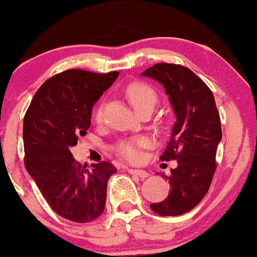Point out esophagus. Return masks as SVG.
Instances as JSON below:
<instances>
[{
	"label": "esophagus",
	"instance_id": "esophagus-1",
	"mask_svg": "<svg viewBox=\"0 0 257 257\" xmlns=\"http://www.w3.org/2000/svg\"><path fill=\"white\" fill-rule=\"evenodd\" d=\"M127 172L130 174H132V175L141 177V179H145V177L149 176V173L145 172V170H143V169H132V168H131V169H128Z\"/></svg>",
	"mask_w": 257,
	"mask_h": 257
}]
</instances>
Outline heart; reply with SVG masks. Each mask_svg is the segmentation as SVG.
<instances>
[{"label":"heart","instance_id":"1","mask_svg":"<svg viewBox=\"0 0 257 257\" xmlns=\"http://www.w3.org/2000/svg\"><path fill=\"white\" fill-rule=\"evenodd\" d=\"M126 95H127L128 100L131 101L132 106L137 112L148 108V107L155 106L157 101V94L150 85L141 83V82H135V83L130 84L126 89ZM94 118L96 121H100L102 119V106L95 110ZM149 145V139L145 137H137V138H130L123 139L116 144L115 150L120 156L126 158L131 162H137L141 160L142 153L141 149L145 148Z\"/></svg>","mask_w":257,"mask_h":257}]
</instances>
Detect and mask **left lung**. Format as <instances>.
I'll return each instance as SVG.
<instances>
[{
    "label": "left lung",
    "mask_w": 257,
    "mask_h": 257,
    "mask_svg": "<svg viewBox=\"0 0 257 257\" xmlns=\"http://www.w3.org/2000/svg\"><path fill=\"white\" fill-rule=\"evenodd\" d=\"M142 75L163 85L176 115L170 141L161 156L166 162L177 161L169 176L162 175L169 181L170 192L150 207L160 216H180L193 210L211 186L221 141L219 113L210 88L188 68L160 63Z\"/></svg>",
    "instance_id": "obj_1"
}]
</instances>
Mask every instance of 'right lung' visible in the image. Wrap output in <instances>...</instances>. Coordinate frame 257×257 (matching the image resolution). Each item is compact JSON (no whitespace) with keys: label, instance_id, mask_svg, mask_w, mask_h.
Returning a JSON list of instances; mask_svg holds the SVG:
<instances>
[{"label":"right lung","instance_id":"add662e5","mask_svg":"<svg viewBox=\"0 0 257 257\" xmlns=\"http://www.w3.org/2000/svg\"><path fill=\"white\" fill-rule=\"evenodd\" d=\"M119 76L71 69L38 89L24 119L25 167L57 214L89 223L104 210L107 182L116 173L109 162L81 166L72 157L90 126L91 109Z\"/></svg>","mask_w":257,"mask_h":257}]
</instances>
